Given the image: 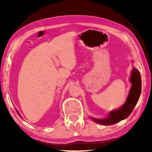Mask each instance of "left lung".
<instances>
[{"mask_svg":"<svg viewBox=\"0 0 152 152\" xmlns=\"http://www.w3.org/2000/svg\"><path fill=\"white\" fill-rule=\"evenodd\" d=\"M129 82L132 87L129 93L125 103L119 109L110 111L105 118H95L91 117L96 123L102 125H111L128 118L138 102L141 93V77L140 72L136 68H133Z\"/></svg>","mask_w":152,"mask_h":152,"instance_id":"obj_1","label":"left lung"}]
</instances>
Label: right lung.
<instances>
[{
  "label": "right lung",
  "mask_w": 152,
  "mask_h": 152,
  "mask_svg": "<svg viewBox=\"0 0 152 152\" xmlns=\"http://www.w3.org/2000/svg\"><path fill=\"white\" fill-rule=\"evenodd\" d=\"M17 113H18V111H17ZM18 115H19V113H18Z\"/></svg>",
  "instance_id": "add662e5"
}]
</instances>
